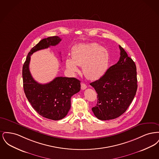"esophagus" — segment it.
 Returning a JSON list of instances; mask_svg holds the SVG:
<instances>
[{
    "label": "esophagus",
    "mask_w": 159,
    "mask_h": 159,
    "mask_svg": "<svg viewBox=\"0 0 159 159\" xmlns=\"http://www.w3.org/2000/svg\"><path fill=\"white\" fill-rule=\"evenodd\" d=\"M86 88H87V86H86L84 83H81V89H82V90H84V89H86Z\"/></svg>",
    "instance_id": "34e87169"
}]
</instances>
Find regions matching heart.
I'll return each mask as SVG.
<instances>
[{
  "label": "heart",
  "instance_id": "1",
  "mask_svg": "<svg viewBox=\"0 0 159 159\" xmlns=\"http://www.w3.org/2000/svg\"><path fill=\"white\" fill-rule=\"evenodd\" d=\"M72 59L66 61V67L72 73L79 71L78 66H82L87 78L94 80L105 73L108 65V53L104 48L95 43L80 44L75 46L71 52Z\"/></svg>",
  "mask_w": 159,
  "mask_h": 159
}]
</instances>
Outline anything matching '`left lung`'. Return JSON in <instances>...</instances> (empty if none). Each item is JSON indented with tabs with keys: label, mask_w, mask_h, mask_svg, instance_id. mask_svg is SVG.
<instances>
[{
	"label": "left lung",
	"mask_w": 159,
	"mask_h": 159,
	"mask_svg": "<svg viewBox=\"0 0 159 159\" xmlns=\"http://www.w3.org/2000/svg\"><path fill=\"white\" fill-rule=\"evenodd\" d=\"M119 61L111 66L99 80L90 83L98 93L97 105L92 108L101 120L116 119L128 109L136 95V65L119 45Z\"/></svg>",
	"instance_id": "1"
}]
</instances>
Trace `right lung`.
<instances>
[{
	"instance_id": "1",
	"label": "right lung",
	"mask_w": 159,
	"mask_h": 159,
	"mask_svg": "<svg viewBox=\"0 0 159 159\" xmlns=\"http://www.w3.org/2000/svg\"><path fill=\"white\" fill-rule=\"evenodd\" d=\"M61 41L58 36L40 40L29 52L23 67V88L27 98L38 114L53 120L66 116L71 107V97L80 90V81L74 77H57L49 83H39L31 75L29 64L34 52L57 45Z\"/></svg>"
}]
</instances>
